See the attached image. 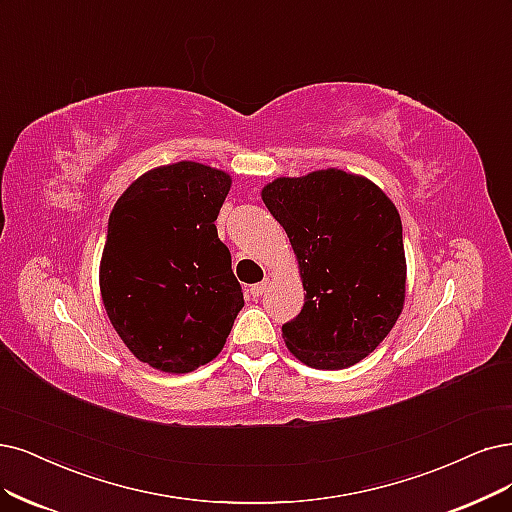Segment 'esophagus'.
<instances>
[{
	"instance_id": "obj_1",
	"label": "esophagus",
	"mask_w": 512,
	"mask_h": 512,
	"mask_svg": "<svg viewBox=\"0 0 512 512\" xmlns=\"http://www.w3.org/2000/svg\"><path fill=\"white\" fill-rule=\"evenodd\" d=\"M266 289H268V280H263V282H259V285L251 287V295L257 299V297H261L263 293H266Z\"/></svg>"
}]
</instances>
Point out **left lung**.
<instances>
[{"label":"left lung","mask_w":512,"mask_h":512,"mask_svg":"<svg viewBox=\"0 0 512 512\" xmlns=\"http://www.w3.org/2000/svg\"><path fill=\"white\" fill-rule=\"evenodd\" d=\"M285 227L304 282V308L282 325L301 363L346 369L394 327L405 301V246L396 206L380 187L344 170L280 177L261 189Z\"/></svg>","instance_id":"left-lung-1"}]
</instances>
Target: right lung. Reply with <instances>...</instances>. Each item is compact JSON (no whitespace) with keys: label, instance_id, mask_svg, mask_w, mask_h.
Here are the masks:
<instances>
[{"label":"right lung","instance_id":"obj_1","mask_svg":"<svg viewBox=\"0 0 512 512\" xmlns=\"http://www.w3.org/2000/svg\"><path fill=\"white\" fill-rule=\"evenodd\" d=\"M232 179L198 162L149 170L113 206L101 295L141 363L189 373L221 352L244 306L217 215Z\"/></svg>","mask_w":512,"mask_h":512}]
</instances>
